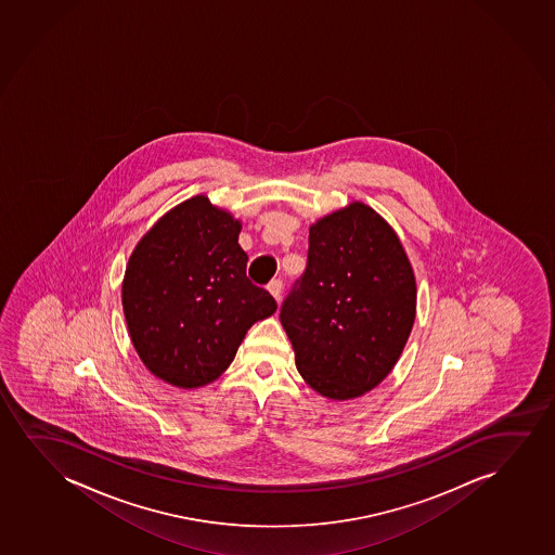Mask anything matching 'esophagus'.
Returning <instances> with one entry per match:
<instances>
[{
    "label": "esophagus",
    "mask_w": 555,
    "mask_h": 555,
    "mask_svg": "<svg viewBox=\"0 0 555 555\" xmlns=\"http://www.w3.org/2000/svg\"><path fill=\"white\" fill-rule=\"evenodd\" d=\"M268 291H270V295L274 296L275 300L280 302L281 293H283V281L274 280L272 283H268Z\"/></svg>",
    "instance_id": "esophagus-1"
}]
</instances>
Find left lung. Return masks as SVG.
Masks as SVG:
<instances>
[{
    "mask_svg": "<svg viewBox=\"0 0 555 555\" xmlns=\"http://www.w3.org/2000/svg\"><path fill=\"white\" fill-rule=\"evenodd\" d=\"M296 369L323 397L374 389L415 319V278L391 227L361 202L310 227L304 274L281 304Z\"/></svg>",
    "mask_w": 555,
    "mask_h": 555,
    "instance_id": "obj_1",
    "label": "left lung"
}]
</instances>
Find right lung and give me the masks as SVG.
<instances>
[{
	"label": "right lung",
	"mask_w": 555,
	"mask_h": 555,
	"mask_svg": "<svg viewBox=\"0 0 555 555\" xmlns=\"http://www.w3.org/2000/svg\"><path fill=\"white\" fill-rule=\"evenodd\" d=\"M240 222L206 196L164 215L133 249L122 308L133 348L156 377L183 389L214 382L253 323L278 310L247 278Z\"/></svg>",
	"instance_id": "right-lung-1"
}]
</instances>
